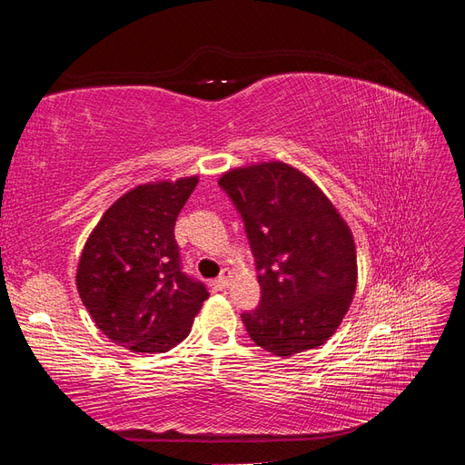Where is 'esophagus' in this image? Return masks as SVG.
I'll return each mask as SVG.
<instances>
[{
	"label": "esophagus",
	"mask_w": 465,
	"mask_h": 465,
	"mask_svg": "<svg viewBox=\"0 0 465 465\" xmlns=\"http://www.w3.org/2000/svg\"><path fill=\"white\" fill-rule=\"evenodd\" d=\"M229 277H231V273H229V272H223L217 279L211 281V285H213V287H215V289H219V291L227 289V287H229Z\"/></svg>",
	"instance_id": "obj_1"
}]
</instances>
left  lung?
<instances>
[{
	"label": "left lung",
	"instance_id": "left-lung-1",
	"mask_svg": "<svg viewBox=\"0 0 465 465\" xmlns=\"http://www.w3.org/2000/svg\"><path fill=\"white\" fill-rule=\"evenodd\" d=\"M244 221L262 299L242 322L258 347L291 357L326 343L357 289L353 232L314 182L285 163L219 178Z\"/></svg>",
	"mask_w": 465,
	"mask_h": 465
}]
</instances>
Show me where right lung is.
<instances>
[{"label":"right lung","instance_id":"1","mask_svg":"<svg viewBox=\"0 0 465 465\" xmlns=\"http://www.w3.org/2000/svg\"><path fill=\"white\" fill-rule=\"evenodd\" d=\"M198 176L149 182L112 203L83 248L79 297L108 340L166 353L186 340L209 292L182 272L174 224Z\"/></svg>","mask_w":465,"mask_h":465}]
</instances>
